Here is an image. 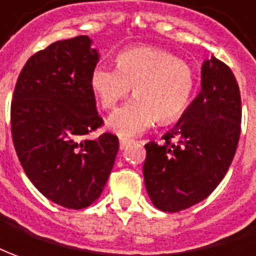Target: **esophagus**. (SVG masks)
Instances as JSON below:
<instances>
[{
	"mask_svg": "<svg viewBox=\"0 0 256 256\" xmlns=\"http://www.w3.org/2000/svg\"><path fill=\"white\" fill-rule=\"evenodd\" d=\"M131 144H132V140H130V139L121 138L120 139V149H121V150H124V149H126V148L131 145Z\"/></svg>",
	"mask_w": 256,
	"mask_h": 256,
	"instance_id": "obj_1",
	"label": "esophagus"
}]
</instances>
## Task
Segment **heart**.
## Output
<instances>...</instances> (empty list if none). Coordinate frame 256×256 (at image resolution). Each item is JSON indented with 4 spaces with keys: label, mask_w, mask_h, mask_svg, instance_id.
Listing matches in <instances>:
<instances>
[{
    "label": "heart",
    "mask_w": 256,
    "mask_h": 256,
    "mask_svg": "<svg viewBox=\"0 0 256 256\" xmlns=\"http://www.w3.org/2000/svg\"><path fill=\"white\" fill-rule=\"evenodd\" d=\"M132 88L135 98L107 121L121 138L145 132L156 120H177L190 106L195 72L170 51L144 46L118 52L116 68L98 65L90 74V89L104 110H112Z\"/></svg>",
    "instance_id": "obj_1"
}]
</instances>
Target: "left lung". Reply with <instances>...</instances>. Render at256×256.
<instances>
[{
	"label": "left lung",
	"instance_id": "obj_1",
	"mask_svg": "<svg viewBox=\"0 0 256 256\" xmlns=\"http://www.w3.org/2000/svg\"><path fill=\"white\" fill-rule=\"evenodd\" d=\"M200 84V93L163 136L164 144L145 145L146 191L163 212H180L208 198L224 178L237 150L241 96L234 74L212 57L202 65Z\"/></svg>",
	"mask_w": 256,
	"mask_h": 256
}]
</instances>
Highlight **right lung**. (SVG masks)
I'll return each mask as SVG.
<instances>
[{
    "label": "right lung",
    "instance_id": "obj_1",
    "mask_svg": "<svg viewBox=\"0 0 256 256\" xmlns=\"http://www.w3.org/2000/svg\"><path fill=\"white\" fill-rule=\"evenodd\" d=\"M88 36L37 51L19 74L10 103L18 158L32 184L54 204L84 209L98 200L117 156L110 132L82 139L103 125L90 89L98 62Z\"/></svg>",
    "mask_w": 256,
    "mask_h": 256
}]
</instances>
